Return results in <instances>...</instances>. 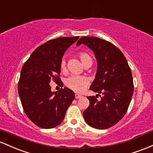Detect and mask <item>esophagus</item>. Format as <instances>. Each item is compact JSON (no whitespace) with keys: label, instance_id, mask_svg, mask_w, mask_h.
<instances>
[{"label":"esophagus","instance_id":"esophagus-1","mask_svg":"<svg viewBox=\"0 0 153 153\" xmlns=\"http://www.w3.org/2000/svg\"><path fill=\"white\" fill-rule=\"evenodd\" d=\"M80 97H82V96H81V95H80V94H75V99H80Z\"/></svg>","mask_w":153,"mask_h":153}]
</instances>
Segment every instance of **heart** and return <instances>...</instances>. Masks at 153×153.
Here are the masks:
<instances>
[{
  "label": "heart",
  "mask_w": 153,
  "mask_h": 153,
  "mask_svg": "<svg viewBox=\"0 0 153 153\" xmlns=\"http://www.w3.org/2000/svg\"><path fill=\"white\" fill-rule=\"evenodd\" d=\"M78 57L80 62L83 65L84 67L91 66L93 63V59L91 56L88 52H80L78 53ZM65 59H62L60 62V68L62 70L65 69ZM65 85L70 89L77 93H81L85 90L88 85V80L85 77L77 76L73 75L66 79Z\"/></svg>",
  "instance_id": "1"
}]
</instances>
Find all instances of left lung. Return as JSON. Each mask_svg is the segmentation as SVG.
I'll use <instances>...</instances> for the list:
<instances>
[{"instance_id":"obj_1","label":"left lung","mask_w":153,"mask_h":153,"mask_svg":"<svg viewBox=\"0 0 153 153\" xmlns=\"http://www.w3.org/2000/svg\"><path fill=\"white\" fill-rule=\"evenodd\" d=\"M94 51L97 60L96 78L90 89L102 94L87 97L89 106L83 111L85 121L95 129H108L122 119L130 103L133 92L132 74L124 55L112 43L94 36H83L78 40Z\"/></svg>"}]
</instances>
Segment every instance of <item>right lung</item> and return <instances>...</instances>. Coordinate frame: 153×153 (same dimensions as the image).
I'll return each mask as SVG.
<instances>
[{
  "label": "right lung",
  "mask_w": 153,
  "mask_h": 153,
  "mask_svg": "<svg viewBox=\"0 0 153 153\" xmlns=\"http://www.w3.org/2000/svg\"><path fill=\"white\" fill-rule=\"evenodd\" d=\"M78 38L59 37L47 42L32 52L22 67L19 97L28 118L38 127L51 129L58 126L75 99L74 92L68 88L52 92L50 82L61 80L59 75L63 54Z\"/></svg>",
  "instance_id": "right-lung-1"
}]
</instances>
